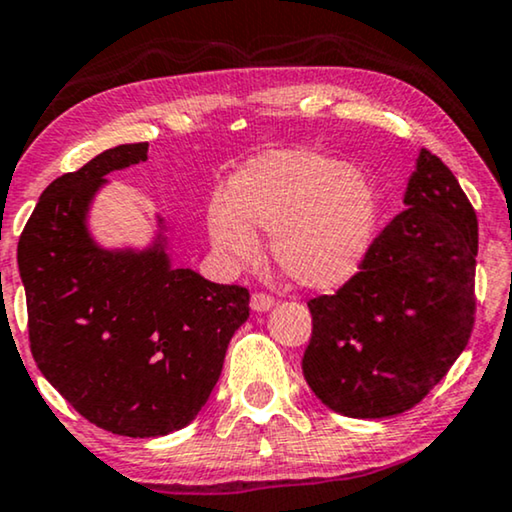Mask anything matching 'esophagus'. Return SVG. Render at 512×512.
<instances>
[{
    "mask_svg": "<svg viewBox=\"0 0 512 512\" xmlns=\"http://www.w3.org/2000/svg\"><path fill=\"white\" fill-rule=\"evenodd\" d=\"M272 305H275V298L268 296V293H254L251 296V310L254 312H268Z\"/></svg>",
    "mask_w": 512,
    "mask_h": 512,
    "instance_id": "34e87169",
    "label": "esophagus"
}]
</instances>
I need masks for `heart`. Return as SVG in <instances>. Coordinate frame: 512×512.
Listing matches in <instances>:
<instances>
[{
  "mask_svg": "<svg viewBox=\"0 0 512 512\" xmlns=\"http://www.w3.org/2000/svg\"><path fill=\"white\" fill-rule=\"evenodd\" d=\"M380 223V193L361 167L310 149L263 153L228 184V205L209 207L214 247L254 256V230L270 233L277 268L307 289H335L361 270Z\"/></svg>",
  "mask_w": 512,
  "mask_h": 512,
  "instance_id": "1",
  "label": "heart"
}]
</instances>
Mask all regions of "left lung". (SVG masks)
Listing matches in <instances>:
<instances>
[{
	"instance_id": "obj_1",
	"label": "left lung",
	"mask_w": 512,
	"mask_h": 512,
	"mask_svg": "<svg viewBox=\"0 0 512 512\" xmlns=\"http://www.w3.org/2000/svg\"><path fill=\"white\" fill-rule=\"evenodd\" d=\"M405 209L373 240L361 270L312 298L303 375L314 396L354 419L415 408L447 375L475 321L478 219L443 160L422 149Z\"/></svg>"
}]
</instances>
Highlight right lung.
I'll list each match as a JSON object with an SVG mask.
<instances>
[{
  "label": "right lung",
  "instance_id": "obj_1",
  "mask_svg": "<svg viewBox=\"0 0 512 512\" xmlns=\"http://www.w3.org/2000/svg\"><path fill=\"white\" fill-rule=\"evenodd\" d=\"M146 153V142L121 144L62 174L41 193L18 242L39 370L88 422L130 438L193 422L249 317L244 286L172 268L163 233L142 251L93 240L88 209L104 177Z\"/></svg>",
  "mask_w": 512,
  "mask_h": 512
}]
</instances>
